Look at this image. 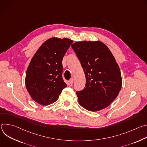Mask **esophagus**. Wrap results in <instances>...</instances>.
<instances>
[{"label":"esophagus","instance_id":"1","mask_svg":"<svg viewBox=\"0 0 147 147\" xmlns=\"http://www.w3.org/2000/svg\"><path fill=\"white\" fill-rule=\"evenodd\" d=\"M73 82H74V79H73V78H71L70 80H69V82L71 84H72L73 83Z\"/></svg>","mask_w":147,"mask_h":147}]
</instances>
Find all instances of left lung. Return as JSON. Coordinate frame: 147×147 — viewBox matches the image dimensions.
<instances>
[{
    "mask_svg": "<svg viewBox=\"0 0 147 147\" xmlns=\"http://www.w3.org/2000/svg\"><path fill=\"white\" fill-rule=\"evenodd\" d=\"M72 48L81 62L86 84L77 91L78 103L89 111L106 108L117 96L121 88L119 67L108 47L99 40L74 43Z\"/></svg>",
    "mask_w": 147,
    "mask_h": 147,
    "instance_id": "left-lung-1",
    "label": "left lung"
}]
</instances>
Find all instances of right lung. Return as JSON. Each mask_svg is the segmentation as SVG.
<instances>
[{"label":"right lung","instance_id":"1","mask_svg":"<svg viewBox=\"0 0 147 147\" xmlns=\"http://www.w3.org/2000/svg\"><path fill=\"white\" fill-rule=\"evenodd\" d=\"M73 42L68 38H49L32 57L26 72V86L31 98L39 104L53 103L67 87L62 78V60Z\"/></svg>","mask_w":147,"mask_h":147}]
</instances>
